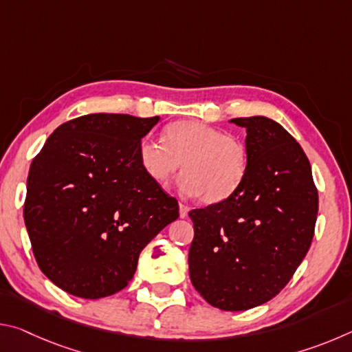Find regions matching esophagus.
<instances>
[{"instance_id":"1","label":"esophagus","mask_w":352,"mask_h":352,"mask_svg":"<svg viewBox=\"0 0 352 352\" xmlns=\"http://www.w3.org/2000/svg\"><path fill=\"white\" fill-rule=\"evenodd\" d=\"M188 212H189V206L184 205V204H180V217H182V219L186 217Z\"/></svg>"}]
</instances>
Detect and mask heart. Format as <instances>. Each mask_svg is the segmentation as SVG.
Masks as SVG:
<instances>
[{
	"instance_id": "1",
	"label": "heart",
	"mask_w": 352,
	"mask_h": 352,
	"mask_svg": "<svg viewBox=\"0 0 352 352\" xmlns=\"http://www.w3.org/2000/svg\"><path fill=\"white\" fill-rule=\"evenodd\" d=\"M138 162L146 175L162 188L182 169L184 192L199 195L204 204H217L239 188L247 172L248 152L236 136L186 119L166 127L164 141L142 140Z\"/></svg>"
}]
</instances>
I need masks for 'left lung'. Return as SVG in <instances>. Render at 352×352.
Masks as SVG:
<instances>
[{"label": "left lung", "mask_w": 352, "mask_h": 352, "mask_svg": "<svg viewBox=\"0 0 352 352\" xmlns=\"http://www.w3.org/2000/svg\"><path fill=\"white\" fill-rule=\"evenodd\" d=\"M245 127L248 166L233 194L189 211L194 239L189 276L222 311L264 305L294 276L311 247L318 190L305 151L265 116L234 118Z\"/></svg>", "instance_id": "obj_1"}]
</instances>
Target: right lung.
<instances>
[{"label": "right lung", "instance_id": "1", "mask_svg": "<svg viewBox=\"0 0 352 352\" xmlns=\"http://www.w3.org/2000/svg\"><path fill=\"white\" fill-rule=\"evenodd\" d=\"M158 121L79 116L32 160L23 216L35 261L57 287L85 300L122 290L141 250L178 217V201L138 162L142 136Z\"/></svg>", "mask_w": 352, "mask_h": 352}]
</instances>
